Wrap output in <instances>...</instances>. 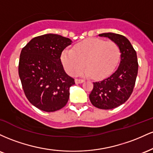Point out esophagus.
Segmentation results:
<instances>
[{
    "mask_svg": "<svg viewBox=\"0 0 153 153\" xmlns=\"http://www.w3.org/2000/svg\"><path fill=\"white\" fill-rule=\"evenodd\" d=\"M85 80H82V79H78V78H75V82L76 84H79V83H82V82H83Z\"/></svg>",
    "mask_w": 153,
    "mask_h": 153,
    "instance_id": "esophagus-1",
    "label": "esophagus"
}]
</instances>
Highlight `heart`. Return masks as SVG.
Returning <instances> with one entry per match:
<instances>
[{
    "mask_svg": "<svg viewBox=\"0 0 153 153\" xmlns=\"http://www.w3.org/2000/svg\"><path fill=\"white\" fill-rule=\"evenodd\" d=\"M120 49L117 43L105 42L99 38H90L75 45L74 49H65L61 61L70 75L78 74L101 80L111 74L120 60Z\"/></svg>",
    "mask_w": 153,
    "mask_h": 153,
    "instance_id": "heart-1",
    "label": "heart"
}]
</instances>
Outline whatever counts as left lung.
Instances as JSON below:
<instances>
[{"instance_id":"left-lung-1","label":"left lung","mask_w":153,"mask_h":153,"mask_svg":"<svg viewBox=\"0 0 153 153\" xmlns=\"http://www.w3.org/2000/svg\"><path fill=\"white\" fill-rule=\"evenodd\" d=\"M99 35L117 44L121 59L117 70L111 76L94 82L89 99L96 108L112 109L125 103L132 94L138 73L137 57L130 42L123 35L111 32Z\"/></svg>"}]
</instances>
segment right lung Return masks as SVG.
I'll return each mask as SVG.
<instances>
[{"label":"right lung","instance_id":"add662e5","mask_svg":"<svg viewBox=\"0 0 153 153\" xmlns=\"http://www.w3.org/2000/svg\"><path fill=\"white\" fill-rule=\"evenodd\" d=\"M71 43L60 35L44 34L33 38L21 52L19 75L23 90L39 109L55 111L68 103L75 80L65 72L60 57Z\"/></svg>","mask_w":153,"mask_h":153}]
</instances>
